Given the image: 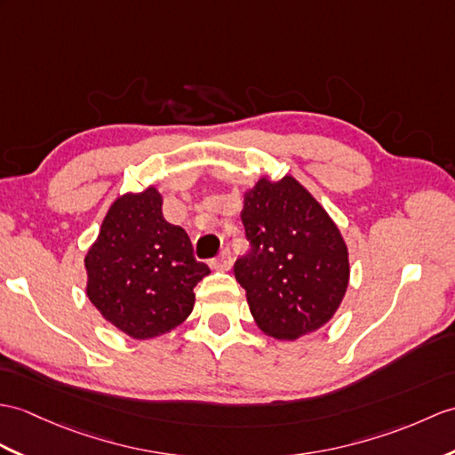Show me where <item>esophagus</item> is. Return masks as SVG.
Masks as SVG:
<instances>
[{
  "label": "esophagus",
  "mask_w": 455,
  "mask_h": 455,
  "mask_svg": "<svg viewBox=\"0 0 455 455\" xmlns=\"http://www.w3.org/2000/svg\"><path fill=\"white\" fill-rule=\"evenodd\" d=\"M211 266H213L219 271H228L232 267V253H230V250L225 248L223 251H220L219 256L213 261H211Z\"/></svg>",
  "instance_id": "obj_1"
}]
</instances>
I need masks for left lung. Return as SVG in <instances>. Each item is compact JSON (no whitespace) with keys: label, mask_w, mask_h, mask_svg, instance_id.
Masks as SVG:
<instances>
[{"label":"left lung","mask_w":455,"mask_h":455,"mask_svg":"<svg viewBox=\"0 0 455 455\" xmlns=\"http://www.w3.org/2000/svg\"><path fill=\"white\" fill-rule=\"evenodd\" d=\"M242 223L250 250L235 275L259 330L292 341L330 322L347 291L348 253L323 207L292 176L261 178Z\"/></svg>","instance_id":"8db88e82"}]
</instances>
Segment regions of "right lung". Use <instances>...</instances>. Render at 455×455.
I'll list each match as a JSON object with an SVG mask.
<instances>
[{"mask_svg":"<svg viewBox=\"0 0 455 455\" xmlns=\"http://www.w3.org/2000/svg\"><path fill=\"white\" fill-rule=\"evenodd\" d=\"M161 207L155 188L116 199L84 258L89 300L133 339L182 323L194 308V287L209 275L186 230L166 223Z\"/></svg>","mask_w":455,"mask_h":455,"instance_id":"1","label":"right lung"}]
</instances>
